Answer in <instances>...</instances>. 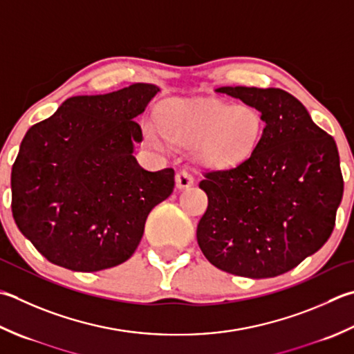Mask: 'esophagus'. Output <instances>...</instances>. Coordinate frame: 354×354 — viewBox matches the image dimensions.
I'll list each match as a JSON object with an SVG mask.
<instances>
[{"label": "esophagus", "mask_w": 354, "mask_h": 354, "mask_svg": "<svg viewBox=\"0 0 354 354\" xmlns=\"http://www.w3.org/2000/svg\"><path fill=\"white\" fill-rule=\"evenodd\" d=\"M193 181H195V179H193V176L187 170H181L176 173V187L179 190L189 189V187L193 185Z\"/></svg>", "instance_id": "obj_1"}]
</instances>
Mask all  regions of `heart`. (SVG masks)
<instances>
[{"label": "heart", "mask_w": 354, "mask_h": 354, "mask_svg": "<svg viewBox=\"0 0 354 354\" xmlns=\"http://www.w3.org/2000/svg\"><path fill=\"white\" fill-rule=\"evenodd\" d=\"M264 133L261 112L250 104L173 101L165 104L158 121L145 120V145L167 151L170 142L192 147L199 161L230 167L252 153Z\"/></svg>", "instance_id": "1"}]
</instances>
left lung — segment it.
<instances>
[{
    "label": "left lung",
    "instance_id": "8db88e82",
    "mask_svg": "<svg viewBox=\"0 0 354 354\" xmlns=\"http://www.w3.org/2000/svg\"><path fill=\"white\" fill-rule=\"evenodd\" d=\"M256 107L264 133L247 159L204 173L209 198L196 238L210 264L227 273L273 278L316 253L335 228L344 179L333 138L281 88L219 87Z\"/></svg>",
    "mask_w": 354,
    "mask_h": 354
}]
</instances>
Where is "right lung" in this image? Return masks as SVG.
<instances>
[{"mask_svg": "<svg viewBox=\"0 0 354 354\" xmlns=\"http://www.w3.org/2000/svg\"><path fill=\"white\" fill-rule=\"evenodd\" d=\"M136 82L72 96L27 130L12 165V214L52 264L100 272L135 253L145 219L175 189V170L147 171L133 156L140 116L159 92Z\"/></svg>", "mask_w": 354, "mask_h": 354, "instance_id": "add662e5", "label": "right lung"}]
</instances>
